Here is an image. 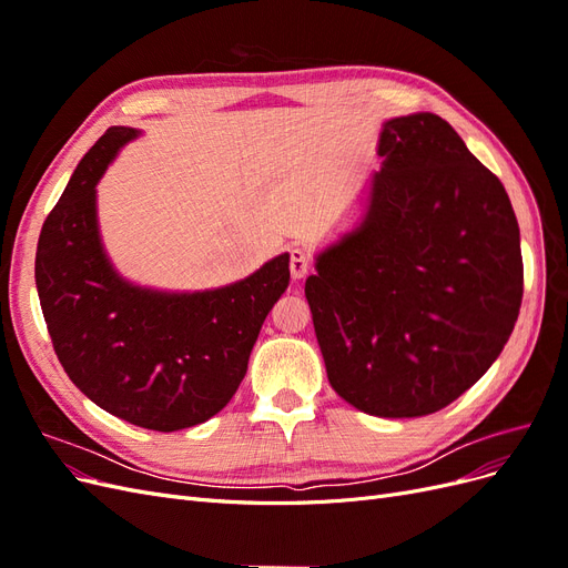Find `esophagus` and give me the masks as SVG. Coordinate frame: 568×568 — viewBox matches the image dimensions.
<instances>
[{
  "label": "esophagus",
  "instance_id": "obj_1",
  "mask_svg": "<svg viewBox=\"0 0 568 568\" xmlns=\"http://www.w3.org/2000/svg\"><path fill=\"white\" fill-rule=\"evenodd\" d=\"M288 270L294 280H305V274L311 272V257H307V253L301 248H291L288 251Z\"/></svg>",
  "mask_w": 568,
  "mask_h": 568
}]
</instances>
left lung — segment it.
I'll use <instances>...</instances> for the list:
<instances>
[{
    "label": "left lung",
    "mask_w": 568,
    "mask_h": 568,
    "mask_svg": "<svg viewBox=\"0 0 568 568\" xmlns=\"http://www.w3.org/2000/svg\"><path fill=\"white\" fill-rule=\"evenodd\" d=\"M355 232L317 255L305 298L329 384L376 417H424L503 353L524 296L503 182L434 113L393 118Z\"/></svg>",
    "instance_id": "left-lung-1"
}]
</instances>
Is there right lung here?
Masks as SVG:
<instances>
[{
	"label": "right lung",
	"instance_id": "1",
	"mask_svg": "<svg viewBox=\"0 0 568 568\" xmlns=\"http://www.w3.org/2000/svg\"><path fill=\"white\" fill-rule=\"evenodd\" d=\"M134 134L109 128L84 153L42 225L36 282L71 382L113 417L168 434L232 400L261 326L288 286V255L203 294H159L120 280L101 251L94 186Z\"/></svg>",
	"mask_w": 568,
	"mask_h": 568
}]
</instances>
